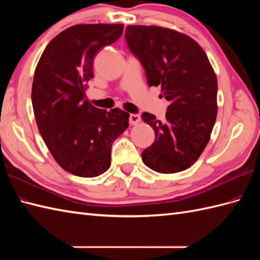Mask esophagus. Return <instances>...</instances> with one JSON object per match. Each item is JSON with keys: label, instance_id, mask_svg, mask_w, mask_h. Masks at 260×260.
<instances>
[{"label": "esophagus", "instance_id": "1", "mask_svg": "<svg viewBox=\"0 0 260 260\" xmlns=\"http://www.w3.org/2000/svg\"><path fill=\"white\" fill-rule=\"evenodd\" d=\"M140 120H141L140 115H137V114H131V115H129V124H131V125L139 124Z\"/></svg>", "mask_w": 260, "mask_h": 260}]
</instances>
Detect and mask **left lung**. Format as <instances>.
<instances>
[{
    "label": "left lung",
    "mask_w": 260,
    "mask_h": 260,
    "mask_svg": "<svg viewBox=\"0 0 260 260\" xmlns=\"http://www.w3.org/2000/svg\"><path fill=\"white\" fill-rule=\"evenodd\" d=\"M125 38L144 67L148 86L170 102L165 120L142 118L155 141L142 153L147 168L170 174L189 169L210 140L218 113V81L206 52L184 33L156 25H128Z\"/></svg>",
    "instance_id": "1"
}]
</instances>
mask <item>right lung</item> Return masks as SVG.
I'll return each instance as SVG.
<instances>
[{"instance_id":"1","label":"right lung","mask_w":260,"mask_h":260,"mask_svg":"<svg viewBox=\"0 0 260 260\" xmlns=\"http://www.w3.org/2000/svg\"><path fill=\"white\" fill-rule=\"evenodd\" d=\"M119 24H77L48 43L35 71L32 106L39 132L67 172L95 178L110 167L114 141L128 127L129 114L107 112L87 101L93 59L123 33Z\"/></svg>"}]
</instances>
